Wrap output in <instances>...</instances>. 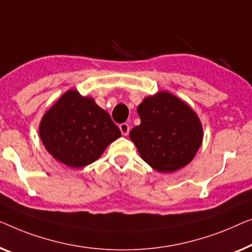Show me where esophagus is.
Returning a JSON list of instances; mask_svg holds the SVG:
<instances>
[{
    "label": "esophagus",
    "instance_id": "1",
    "mask_svg": "<svg viewBox=\"0 0 252 252\" xmlns=\"http://www.w3.org/2000/svg\"><path fill=\"white\" fill-rule=\"evenodd\" d=\"M120 130H121L123 136H127L130 131L129 125H126V123H122V125H120Z\"/></svg>",
    "mask_w": 252,
    "mask_h": 252
}]
</instances>
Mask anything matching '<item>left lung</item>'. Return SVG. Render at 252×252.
<instances>
[{
  "label": "left lung",
  "mask_w": 252,
  "mask_h": 252,
  "mask_svg": "<svg viewBox=\"0 0 252 252\" xmlns=\"http://www.w3.org/2000/svg\"><path fill=\"white\" fill-rule=\"evenodd\" d=\"M140 125L130 131L143 160L154 170L171 173L195 158L203 127L189 104L168 91L144 98L138 106Z\"/></svg>",
  "instance_id": "left-lung-1"
}]
</instances>
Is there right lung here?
I'll return each instance as SVG.
<instances>
[{
    "label": "right lung",
    "instance_id": "obj_1",
    "mask_svg": "<svg viewBox=\"0 0 252 252\" xmlns=\"http://www.w3.org/2000/svg\"><path fill=\"white\" fill-rule=\"evenodd\" d=\"M38 134L55 160L80 169L98 160L121 131L94 98L70 89L42 116Z\"/></svg>",
    "mask_w": 252,
    "mask_h": 252
}]
</instances>
